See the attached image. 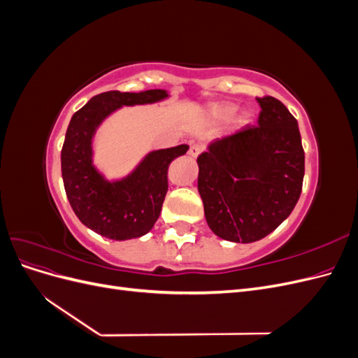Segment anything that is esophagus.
Here are the masks:
<instances>
[{"label":"esophagus","mask_w":358,"mask_h":358,"mask_svg":"<svg viewBox=\"0 0 358 358\" xmlns=\"http://www.w3.org/2000/svg\"><path fill=\"white\" fill-rule=\"evenodd\" d=\"M201 150H203V146L200 145V143H194V145H191V148H189V150H188V154L191 155V157H199L200 154H201Z\"/></svg>","instance_id":"34e87169"}]
</instances>
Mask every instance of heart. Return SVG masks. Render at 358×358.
<instances>
[{
    "instance_id": "obj_1",
    "label": "heart",
    "mask_w": 358,
    "mask_h": 358,
    "mask_svg": "<svg viewBox=\"0 0 358 358\" xmlns=\"http://www.w3.org/2000/svg\"><path fill=\"white\" fill-rule=\"evenodd\" d=\"M236 110H237V107L233 104H218L215 107L213 112L220 119H222V121H229V119H231L234 116Z\"/></svg>"
}]
</instances>
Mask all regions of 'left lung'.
<instances>
[{
    "instance_id": "left-lung-1",
    "label": "left lung",
    "mask_w": 358,
    "mask_h": 358,
    "mask_svg": "<svg viewBox=\"0 0 358 358\" xmlns=\"http://www.w3.org/2000/svg\"><path fill=\"white\" fill-rule=\"evenodd\" d=\"M258 125L225 136L199 155V192L210 230L230 242L263 239L299 201L305 150L297 119L275 96H257Z\"/></svg>"
}]
</instances>
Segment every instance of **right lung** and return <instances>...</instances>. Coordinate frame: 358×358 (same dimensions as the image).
Listing matches in <instances>:
<instances>
[{"mask_svg":"<svg viewBox=\"0 0 358 358\" xmlns=\"http://www.w3.org/2000/svg\"><path fill=\"white\" fill-rule=\"evenodd\" d=\"M166 96L164 90L107 91L92 96L73 115L61 150L64 188L76 216L95 233L127 241L146 234L157 222L169 189L170 162L189 146L155 150L131 176L107 182L92 166L91 140L96 125L117 107L154 103Z\"/></svg>","mask_w":358,"mask_h":358,"instance_id":"add662e5","label":"right lung"}]
</instances>
